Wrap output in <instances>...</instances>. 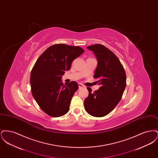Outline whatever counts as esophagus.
Instances as JSON below:
<instances>
[{
	"mask_svg": "<svg viewBox=\"0 0 158 158\" xmlns=\"http://www.w3.org/2000/svg\"><path fill=\"white\" fill-rule=\"evenodd\" d=\"M78 85H79V88H81L83 87V85L82 84H81V83H79Z\"/></svg>",
	"mask_w": 158,
	"mask_h": 158,
	"instance_id": "34e87169",
	"label": "esophagus"
}]
</instances>
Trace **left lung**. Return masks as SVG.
Masks as SVG:
<instances>
[{
    "mask_svg": "<svg viewBox=\"0 0 158 158\" xmlns=\"http://www.w3.org/2000/svg\"><path fill=\"white\" fill-rule=\"evenodd\" d=\"M87 48L97 58L94 77L98 79L101 87L94 92L87 88L89 95L84 101V106L90 115L102 117L111 113L120 101L126 86V75L118 58L104 45L97 44Z\"/></svg>",
    "mask_w": 158,
    "mask_h": 158,
    "instance_id": "1",
    "label": "left lung"
}]
</instances>
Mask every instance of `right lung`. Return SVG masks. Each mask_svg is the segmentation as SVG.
Wrapping results in <instances>:
<instances>
[{"label": "right lung", "instance_id": "obj_1", "mask_svg": "<svg viewBox=\"0 0 158 158\" xmlns=\"http://www.w3.org/2000/svg\"><path fill=\"white\" fill-rule=\"evenodd\" d=\"M83 52L79 46L57 44L46 49L36 61L31 72V92L40 108L48 115L59 117L69 111L78 84L72 81L64 85L61 76Z\"/></svg>", "mask_w": 158, "mask_h": 158}]
</instances>
